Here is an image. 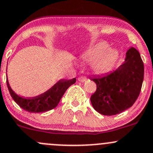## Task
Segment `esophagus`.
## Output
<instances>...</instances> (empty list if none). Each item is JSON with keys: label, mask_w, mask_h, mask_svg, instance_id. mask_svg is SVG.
Returning <instances> with one entry per match:
<instances>
[{"label": "esophagus", "mask_w": 153, "mask_h": 153, "mask_svg": "<svg viewBox=\"0 0 153 153\" xmlns=\"http://www.w3.org/2000/svg\"><path fill=\"white\" fill-rule=\"evenodd\" d=\"M78 79V81H80V82H84V81H86L87 78H86V77H85V76H81V77H79Z\"/></svg>", "instance_id": "obj_1"}]
</instances>
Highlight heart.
<instances>
[{
  "instance_id": "obj_1",
  "label": "heart",
  "mask_w": 153,
  "mask_h": 153,
  "mask_svg": "<svg viewBox=\"0 0 153 153\" xmlns=\"http://www.w3.org/2000/svg\"><path fill=\"white\" fill-rule=\"evenodd\" d=\"M108 45L105 42L92 44L88 47L84 54L86 60H94L92 67L98 73L105 72L112 67L117 58V52L114 49H107Z\"/></svg>"
}]
</instances>
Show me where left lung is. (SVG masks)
<instances>
[{
    "instance_id": "left-lung-1",
    "label": "left lung",
    "mask_w": 153,
    "mask_h": 153,
    "mask_svg": "<svg viewBox=\"0 0 153 153\" xmlns=\"http://www.w3.org/2000/svg\"><path fill=\"white\" fill-rule=\"evenodd\" d=\"M144 68L140 53L132 47L125 62L101 77L91 78L97 89L90 98L94 109L104 115H114L131 107L141 92Z\"/></svg>"
}]
</instances>
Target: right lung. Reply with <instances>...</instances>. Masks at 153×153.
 <instances>
[{
    "instance_id": "obj_1",
    "label": "right lung",
    "mask_w": 153,
    "mask_h": 153,
    "mask_svg": "<svg viewBox=\"0 0 153 153\" xmlns=\"http://www.w3.org/2000/svg\"><path fill=\"white\" fill-rule=\"evenodd\" d=\"M75 82V78L71 80H60L47 92L38 96L27 98L19 96L14 92L9 84L8 80H7V87L14 101L23 109L33 113L44 112L56 107L66 90Z\"/></svg>"
}]
</instances>
